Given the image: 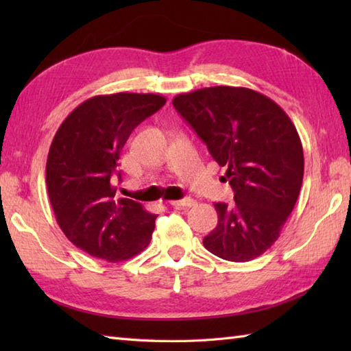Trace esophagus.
<instances>
[{"label":"esophagus","mask_w":351,"mask_h":351,"mask_svg":"<svg viewBox=\"0 0 351 351\" xmlns=\"http://www.w3.org/2000/svg\"><path fill=\"white\" fill-rule=\"evenodd\" d=\"M167 204L171 205V206H176V208H190V206L196 204V200L191 199V197H185V199H181V200H169Z\"/></svg>","instance_id":"esophagus-1"}]
</instances>
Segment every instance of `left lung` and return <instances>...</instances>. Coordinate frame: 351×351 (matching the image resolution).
<instances>
[{"label":"left lung","mask_w":351,"mask_h":351,"mask_svg":"<svg viewBox=\"0 0 351 351\" xmlns=\"http://www.w3.org/2000/svg\"><path fill=\"white\" fill-rule=\"evenodd\" d=\"M173 107L202 138L226 178L235 204H214L219 223L204 245L247 263L278 240L299 197L304 158L294 123L278 104L245 87L215 86L178 95Z\"/></svg>","instance_id":"left-lung-1"}]
</instances>
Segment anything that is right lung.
Instances as JSON below:
<instances>
[{"mask_svg":"<svg viewBox=\"0 0 351 351\" xmlns=\"http://www.w3.org/2000/svg\"><path fill=\"white\" fill-rule=\"evenodd\" d=\"M166 98L154 93L99 95L84 101L57 130L47 160L48 196L68 240L90 256L119 263L151 243L156 215L116 196L117 160L138 123Z\"/></svg>","mask_w":351,"mask_h":351,"instance_id":"add662e5","label":"right lung"}]
</instances>
